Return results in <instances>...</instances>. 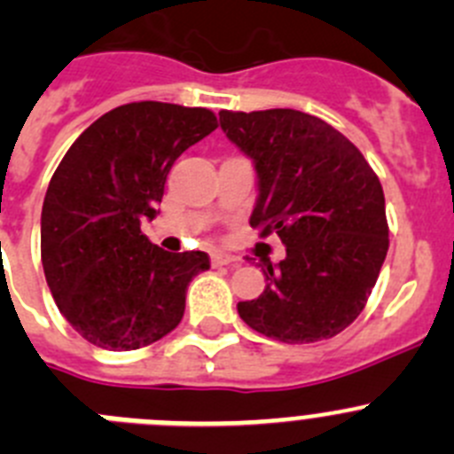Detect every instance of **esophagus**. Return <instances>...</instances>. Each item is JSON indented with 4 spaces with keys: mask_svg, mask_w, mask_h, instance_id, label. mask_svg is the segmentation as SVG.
<instances>
[{
    "mask_svg": "<svg viewBox=\"0 0 454 454\" xmlns=\"http://www.w3.org/2000/svg\"><path fill=\"white\" fill-rule=\"evenodd\" d=\"M210 260H213V266H226V264H235L237 257L231 255V253H226V251H215Z\"/></svg>",
    "mask_w": 454,
    "mask_h": 454,
    "instance_id": "obj_1",
    "label": "esophagus"
}]
</instances>
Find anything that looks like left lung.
<instances>
[{"label":"left lung","mask_w":454,"mask_h":454,"mask_svg":"<svg viewBox=\"0 0 454 454\" xmlns=\"http://www.w3.org/2000/svg\"><path fill=\"white\" fill-rule=\"evenodd\" d=\"M219 125L255 165L251 226L286 247L279 264L264 262V294L237 313L289 345L333 338L361 316L387 255L379 176L349 138L311 114L223 109Z\"/></svg>","instance_id":"left-lung-1"}]
</instances>
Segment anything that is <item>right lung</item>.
I'll return each instance as SVG.
<instances>
[{
  "label": "right lung",
  "instance_id": "right-lung-1",
  "mask_svg": "<svg viewBox=\"0 0 454 454\" xmlns=\"http://www.w3.org/2000/svg\"><path fill=\"white\" fill-rule=\"evenodd\" d=\"M215 129L210 109L121 105L55 169L42 206V266L60 313L91 345L131 351L181 323L188 285L210 257L163 251L141 222L156 217L175 160Z\"/></svg>",
  "mask_w": 454,
  "mask_h": 454
}]
</instances>
